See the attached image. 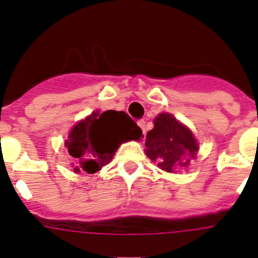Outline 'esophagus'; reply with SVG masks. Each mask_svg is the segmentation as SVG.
I'll use <instances>...</instances> for the list:
<instances>
[{
	"label": "esophagus",
	"mask_w": 258,
	"mask_h": 258,
	"mask_svg": "<svg viewBox=\"0 0 258 258\" xmlns=\"http://www.w3.org/2000/svg\"><path fill=\"white\" fill-rule=\"evenodd\" d=\"M138 124H139V127H140V128L143 130V134H144L145 135V132H147V128H145V120H139L138 122Z\"/></svg>",
	"instance_id": "esophagus-1"
}]
</instances>
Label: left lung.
I'll return each instance as SVG.
<instances>
[{
    "label": "left lung",
    "instance_id": "obj_1",
    "mask_svg": "<svg viewBox=\"0 0 258 258\" xmlns=\"http://www.w3.org/2000/svg\"><path fill=\"white\" fill-rule=\"evenodd\" d=\"M153 123L145 140L147 156L167 172L187 167L199 151L191 130L169 113L158 114Z\"/></svg>",
    "mask_w": 258,
    "mask_h": 258
}]
</instances>
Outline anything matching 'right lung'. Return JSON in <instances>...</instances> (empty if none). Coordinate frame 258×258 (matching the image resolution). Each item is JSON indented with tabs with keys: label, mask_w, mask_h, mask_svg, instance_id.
<instances>
[{
	"label": "right lung",
	"mask_w": 258,
	"mask_h": 258,
	"mask_svg": "<svg viewBox=\"0 0 258 258\" xmlns=\"http://www.w3.org/2000/svg\"><path fill=\"white\" fill-rule=\"evenodd\" d=\"M142 128L124 111H93L73 127L64 142L74 171L95 174L113 160L122 143L140 140Z\"/></svg>",
	"instance_id": "right-lung-1"
}]
</instances>
